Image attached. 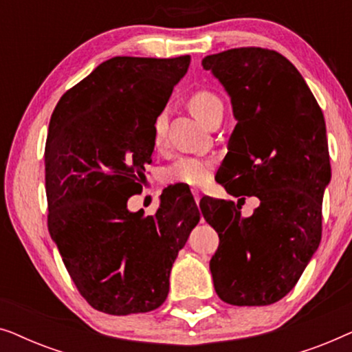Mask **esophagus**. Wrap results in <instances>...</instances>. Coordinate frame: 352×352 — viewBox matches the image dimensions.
Masks as SVG:
<instances>
[{
	"mask_svg": "<svg viewBox=\"0 0 352 352\" xmlns=\"http://www.w3.org/2000/svg\"><path fill=\"white\" fill-rule=\"evenodd\" d=\"M192 195H194V199H195V204L199 205V201H200V192L199 190H192Z\"/></svg>",
	"mask_w": 352,
	"mask_h": 352,
	"instance_id": "34e87169",
	"label": "esophagus"
}]
</instances>
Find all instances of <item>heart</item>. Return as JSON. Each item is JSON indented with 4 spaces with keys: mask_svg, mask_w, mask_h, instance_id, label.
<instances>
[{
    "mask_svg": "<svg viewBox=\"0 0 352 352\" xmlns=\"http://www.w3.org/2000/svg\"><path fill=\"white\" fill-rule=\"evenodd\" d=\"M189 107L197 118L210 124L214 117L224 112L223 100L213 91H195L189 98ZM166 138V112H160L152 124V142L157 148L163 147ZM211 162L201 157H179L171 165L163 168L162 181L165 184H184L197 187L205 184L211 175Z\"/></svg>",
    "mask_w": 352,
    "mask_h": 352,
    "instance_id": "b5f03b06",
    "label": "heart"
}]
</instances>
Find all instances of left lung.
Masks as SVG:
<instances>
[{
    "mask_svg": "<svg viewBox=\"0 0 352 352\" xmlns=\"http://www.w3.org/2000/svg\"><path fill=\"white\" fill-rule=\"evenodd\" d=\"M201 65L223 83L237 120L219 184L261 201L242 218L234 201L201 199V214L219 235L210 261L214 290L228 305L267 306L296 285L320 243L331 176L324 113L277 51L234 47Z\"/></svg>",
    "mask_w": 352,
    "mask_h": 352,
    "instance_id": "1",
    "label": "left lung"
}]
</instances>
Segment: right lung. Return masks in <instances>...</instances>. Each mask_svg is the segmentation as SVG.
<instances>
[{"mask_svg":"<svg viewBox=\"0 0 352 352\" xmlns=\"http://www.w3.org/2000/svg\"><path fill=\"white\" fill-rule=\"evenodd\" d=\"M190 56H118L62 96L45 148L47 229L80 295L94 309H157L200 211L190 190L166 187L155 214L131 213L152 163V124Z\"/></svg>","mask_w":352,"mask_h":352,"instance_id":"1","label":"right lung"}]
</instances>
